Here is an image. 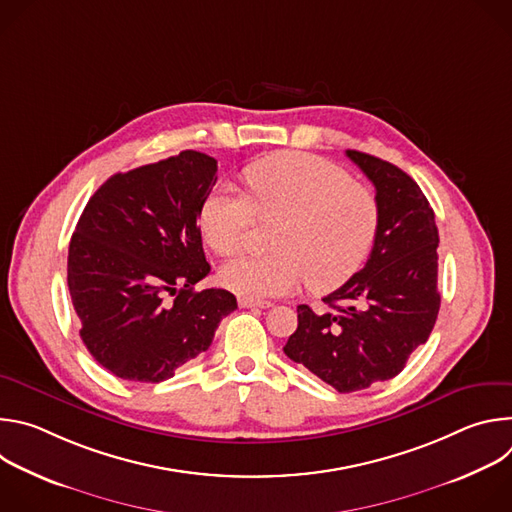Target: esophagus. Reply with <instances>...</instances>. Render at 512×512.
<instances>
[{"label": "esophagus", "mask_w": 512, "mask_h": 512, "mask_svg": "<svg viewBox=\"0 0 512 512\" xmlns=\"http://www.w3.org/2000/svg\"><path fill=\"white\" fill-rule=\"evenodd\" d=\"M239 306H241V308H261V310H267V308H271L273 304H271V302H261V300L239 298Z\"/></svg>", "instance_id": "34e87169"}]
</instances>
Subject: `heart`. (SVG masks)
Listing matches in <instances>:
<instances>
[{
    "instance_id": "b5f03b06",
    "label": "heart",
    "mask_w": 512,
    "mask_h": 512,
    "mask_svg": "<svg viewBox=\"0 0 512 512\" xmlns=\"http://www.w3.org/2000/svg\"><path fill=\"white\" fill-rule=\"evenodd\" d=\"M249 198L214 186L198 214L206 245L229 255L257 216H279L269 255H239L221 267V283L249 300L279 298L306 277L314 291L348 281L369 257L377 227L375 192L312 154L281 152L245 170Z\"/></svg>"
}]
</instances>
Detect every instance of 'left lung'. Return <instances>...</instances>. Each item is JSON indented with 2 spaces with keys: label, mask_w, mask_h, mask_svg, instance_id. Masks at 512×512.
I'll use <instances>...</instances> for the list:
<instances>
[{
  "label": "left lung",
  "mask_w": 512,
  "mask_h": 512,
  "mask_svg": "<svg viewBox=\"0 0 512 512\" xmlns=\"http://www.w3.org/2000/svg\"><path fill=\"white\" fill-rule=\"evenodd\" d=\"M346 156L377 190L379 227L371 257L324 298L326 312L298 306L283 352L338 393L397 377L425 344L440 312L435 214L401 168L356 150Z\"/></svg>",
  "instance_id": "1"
}]
</instances>
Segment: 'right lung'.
Instances as JSON below:
<instances>
[{
  "mask_svg": "<svg viewBox=\"0 0 512 512\" xmlns=\"http://www.w3.org/2000/svg\"><path fill=\"white\" fill-rule=\"evenodd\" d=\"M214 184L216 160L186 150L111 176L87 202L68 247V289L87 350L115 377H174L237 310L227 289H194L210 271L198 214Z\"/></svg>",
  "mask_w": 512,
  "mask_h": 512,
  "instance_id": "right-lung-1",
  "label": "right lung"
}]
</instances>
